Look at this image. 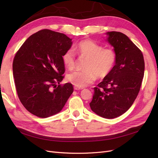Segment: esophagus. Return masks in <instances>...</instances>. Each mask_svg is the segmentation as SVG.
Masks as SVG:
<instances>
[{"mask_svg": "<svg viewBox=\"0 0 158 158\" xmlns=\"http://www.w3.org/2000/svg\"><path fill=\"white\" fill-rule=\"evenodd\" d=\"M74 88L75 90H79V89H83V88H78V87H76V86H74Z\"/></svg>", "mask_w": 158, "mask_h": 158, "instance_id": "obj_1", "label": "esophagus"}]
</instances>
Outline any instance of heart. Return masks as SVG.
I'll return each instance as SVG.
<instances>
[{
	"mask_svg": "<svg viewBox=\"0 0 158 158\" xmlns=\"http://www.w3.org/2000/svg\"><path fill=\"white\" fill-rule=\"evenodd\" d=\"M74 50L82 58L87 59L84 71H76L67 76L70 83L78 88H84L92 84L95 80L104 78L111 73L115 64L117 55L113 49L103 47L92 40L80 41ZM63 63L69 70H73L76 64V55L73 49L64 52L62 56Z\"/></svg>",
	"mask_w": 158,
	"mask_h": 158,
	"instance_id": "heart-1",
	"label": "heart"
}]
</instances>
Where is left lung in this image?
<instances>
[{
    "instance_id": "1",
    "label": "left lung",
    "mask_w": 158,
    "mask_h": 158,
    "mask_svg": "<svg viewBox=\"0 0 158 158\" xmlns=\"http://www.w3.org/2000/svg\"><path fill=\"white\" fill-rule=\"evenodd\" d=\"M107 41L117 55L115 65L94 88L91 109L100 117L113 118L131 107L140 92L144 74L141 50L123 33L107 32Z\"/></svg>"
}]
</instances>
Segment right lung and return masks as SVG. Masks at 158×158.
I'll use <instances>...</instances> for the list:
<instances>
[{
	"mask_svg": "<svg viewBox=\"0 0 158 158\" xmlns=\"http://www.w3.org/2000/svg\"><path fill=\"white\" fill-rule=\"evenodd\" d=\"M71 40L64 33L42 30L26 40L14 56L18 96L37 117L46 118L60 112L73 92L72 84H60L65 72L62 56L70 48Z\"/></svg>",
	"mask_w": 158,
	"mask_h": 158,
	"instance_id": "obj_1",
	"label": "right lung"
}]
</instances>
